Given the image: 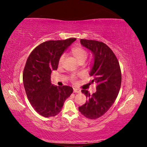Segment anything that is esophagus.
<instances>
[{"label": "esophagus", "mask_w": 147, "mask_h": 147, "mask_svg": "<svg viewBox=\"0 0 147 147\" xmlns=\"http://www.w3.org/2000/svg\"><path fill=\"white\" fill-rule=\"evenodd\" d=\"M73 91H74V93H80V89H76V88L73 89Z\"/></svg>", "instance_id": "34e87169"}]
</instances>
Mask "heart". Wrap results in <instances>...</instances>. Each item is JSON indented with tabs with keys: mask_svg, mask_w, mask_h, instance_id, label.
Listing matches in <instances>:
<instances>
[{
	"mask_svg": "<svg viewBox=\"0 0 147 147\" xmlns=\"http://www.w3.org/2000/svg\"><path fill=\"white\" fill-rule=\"evenodd\" d=\"M72 53H73V56H74L77 61H79L80 63L81 62H84L86 61V59L88 58V53L85 49L82 48L81 47H75L72 49ZM65 59V55L64 54H61L59 57V60H58V64L59 65H61L63 64V62ZM77 78V76L73 74L71 76V80L72 82H74Z\"/></svg>",
	"mask_w": 147,
	"mask_h": 147,
	"instance_id": "obj_1",
	"label": "heart"
}]
</instances>
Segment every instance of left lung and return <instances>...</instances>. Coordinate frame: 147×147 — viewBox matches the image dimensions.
<instances>
[{
    "mask_svg": "<svg viewBox=\"0 0 147 147\" xmlns=\"http://www.w3.org/2000/svg\"><path fill=\"white\" fill-rule=\"evenodd\" d=\"M80 43L90 50L94 58L90 72L91 83L95 82L96 91L90 94L83 89L88 100L78 109L82 115L89 119H96L108 111L117 97L121 85V71L115 54L102 41L81 39Z\"/></svg>",
    "mask_w": 147,
    "mask_h": 147,
    "instance_id": "8db88e82",
    "label": "left lung"
}]
</instances>
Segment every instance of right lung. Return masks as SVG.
I'll return each mask as SVG.
<instances>
[{
	"mask_svg": "<svg viewBox=\"0 0 147 147\" xmlns=\"http://www.w3.org/2000/svg\"><path fill=\"white\" fill-rule=\"evenodd\" d=\"M76 39L45 41L37 46L27 59L23 74L27 98L35 110L45 117L58 115L65 100L73 93L70 86H53L51 75L52 71L58 69L59 57Z\"/></svg>",
	"mask_w": 147,
	"mask_h": 147,
	"instance_id": "1",
	"label": "right lung"
}]
</instances>
